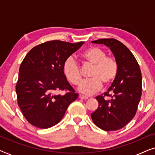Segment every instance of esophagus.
I'll use <instances>...</instances> for the list:
<instances>
[{
	"instance_id": "esophagus-1",
	"label": "esophagus",
	"mask_w": 155,
	"mask_h": 155,
	"mask_svg": "<svg viewBox=\"0 0 155 155\" xmlns=\"http://www.w3.org/2000/svg\"><path fill=\"white\" fill-rule=\"evenodd\" d=\"M79 98H80V99H87L88 97H84V96H82V95L80 94V95H79Z\"/></svg>"
}]
</instances>
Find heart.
Returning <instances> with one entry per match:
<instances>
[{
    "instance_id": "b5f03b06",
    "label": "heart",
    "mask_w": 155,
    "mask_h": 155,
    "mask_svg": "<svg viewBox=\"0 0 155 155\" xmlns=\"http://www.w3.org/2000/svg\"><path fill=\"white\" fill-rule=\"evenodd\" d=\"M81 58L84 62L92 65L90 80L82 82L78 87L80 93L84 95H92L100 90L102 84L109 86L116 78L118 65L112 57H108L107 52L102 48L92 46L84 51ZM63 73L67 80L74 85L80 84L82 75L79 65L72 57L67 58L63 63Z\"/></svg>"
}]
</instances>
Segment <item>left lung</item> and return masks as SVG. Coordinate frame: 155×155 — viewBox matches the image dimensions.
Returning <instances> with one entry per match:
<instances>
[{
	"label": "left lung",
	"instance_id": "obj_1",
	"mask_svg": "<svg viewBox=\"0 0 155 155\" xmlns=\"http://www.w3.org/2000/svg\"><path fill=\"white\" fill-rule=\"evenodd\" d=\"M92 42L104 44L110 48L118 63V72L107 92L96 97L99 107L91 117L94 124L104 130H119L136 114L142 94L140 68L130 51L118 40L101 39ZM105 96L111 98L107 101L104 99Z\"/></svg>",
	"mask_w": 155,
	"mask_h": 155
}]
</instances>
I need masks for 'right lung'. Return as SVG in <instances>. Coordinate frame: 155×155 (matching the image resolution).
Returning a JSON list of instances; mask_svg holds the SVG:
<instances>
[{
  "label": "right lung",
  "instance_id": "obj_1",
  "mask_svg": "<svg viewBox=\"0 0 155 155\" xmlns=\"http://www.w3.org/2000/svg\"><path fill=\"white\" fill-rule=\"evenodd\" d=\"M84 43L47 41L31 48L25 57L15 89L18 106L34 126L48 128L58 124L77 99L78 94L68 82L63 66ZM65 89L69 92L64 95L54 94Z\"/></svg>",
  "mask_w": 155,
  "mask_h": 155
}]
</instances>
